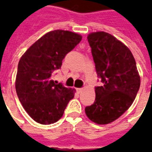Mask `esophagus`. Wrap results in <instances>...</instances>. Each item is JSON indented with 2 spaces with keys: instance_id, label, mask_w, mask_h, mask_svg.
Listing matches in <instances>:
<instances>
[{
  "instance_id": "1",
  "label": "esophagus",
  "mask_w": 152,
  "mask_h": 152,
  "mask_svg": "<svg viewBox=\"0 0 152 152\" xmlns=\"http://www.w3.org/2000/svg\"><path fill=\"white\" fill-rule=\"evenodd\" d=\"M76 90H77V92L78 93L81 92V91H82V88H77V89H76Z\"/></svg>"
}]
</instances>
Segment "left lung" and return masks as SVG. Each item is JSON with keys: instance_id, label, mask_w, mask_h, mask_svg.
<instances>
[{"instance_id": "left-lung-1", "label": "left lung", "mask_w": 152, "mask_h": 152, "mask_svg": "<svg viewBox=\"0 0 152 152\" xmlns=\"http://www.w3.org/2000/svg\"><path fill=\"white\" fill-rule=\"evenodd\" d=\"M98 77L102 86L95 87V101L86 107L90 121L109 124L127 111L140 87L136 62L127 46L107 32L88 36Z\"/></svg>"}]
</instances>
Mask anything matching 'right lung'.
I'll use <instances>...</instances> for the list:
<instances>
[{
	"instance_id": "add662e5",
	"label": "right lung",
	"mask_w": 152,
	"mask_h": 152,
	"mask_svg": "<svg viewBox=\"0 0 152 152\" xmlns=\"http://www.w3.org/2000/svg\"><path fill=\"white\" fill-rule=\"evenodd\" d=\"M79 34L54 30L37 40L18 62L15 89L25 111L42 124L55 123L63 116L74 89L52 80L66 53L80 42Z\"/></svg>"
}]
</instances>
